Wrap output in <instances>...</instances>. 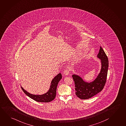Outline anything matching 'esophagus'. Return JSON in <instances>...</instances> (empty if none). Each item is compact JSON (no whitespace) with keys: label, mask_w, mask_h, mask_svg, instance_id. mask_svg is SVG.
<instances>
[{"label":"esophagus","mask_w":126,"mask_h":126,"mask_svg":"<svg viewBox=\"0 0 126 126\" xmlns=\"http://www.w3.org/2000/svg\"><path fill=\"white\" fill-rule=\"evenodd\" d=\"M69 71H70V70H69V69H65V70H64V71H63V74H64L65 75H68V74L69 73Z\"/></svg>","instance_id":"obj_1"}]
</instances>
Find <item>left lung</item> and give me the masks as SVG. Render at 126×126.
I'll use <instances>...</instances> for the list:
<instances>
[{
	"label": "left lung",
	"instance_id": "1",
	"mask_svg": "<svg viewBox=\"0 0 126 126\" xmlns=\"http://www.w3.org/2000/svg\"><path fill=\"white\" fill-rule=\"evenodd\" d=\"M97 58L100 60L101 68L99 73L93 81L85 82L80 76L76 74L72 76L75 82L76 95L80 99H86L92 98L103 89L105 85L109 63L107 55L101 47Z\"/></svg>",
	"mask_w": 126,
	"mask_h": 126
}]
</instances>
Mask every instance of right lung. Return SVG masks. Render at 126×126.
<instances>
[{"label":"right lung","mask_w":126,"mask_h":126,"mask_svg":"<svg viewBox=\"0 0 126 126\" xmlns=\"http://www.w3.org/2000/svg\"><path fill=\"white\" fill-rule=\"evenodd\" d=\"M62 78V75L61 73H59L56 76H55L51 82L50 89L48 90V92L45 94L41 95H36L31 94L26 91L22 87L21 88L23 92H24V93L27 95L33 100L38 102L48 103L53 100L55 98L56 94V89L58 84Z\"/></svg>","instance_id":"add662e5"}]
</instances>
